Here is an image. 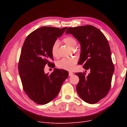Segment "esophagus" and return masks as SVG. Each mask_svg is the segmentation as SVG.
<instances>
[{
	"label": "esophagus",
	"instance_id": "1",
	"mask_svg": "<svg viewBox=\"0 0 127 127\" xmlns=\"http://www.w3.org/2000/svg\"><path fill=\"white\" fill-rule=\"evenodd\" d=\"M73 72H69V76H71L72 75H73Z\"/></svg>",
	"mask_w": 127,
	"mask_h": 127
}]
</instances>
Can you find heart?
<instances>
[{
	"mask_svg": "<svg viewBox=\"0 0 127 127\" xmlns=\"http://www.w3.org/2000/svg\"><path fill=\"white\" fill-rule=\"evenodd\" d=\"M63 41L71 49L75 48L77 46V41L76 39L73 37H71V36H67V37H65L63 39ZM58 47L59 43L57 41L54 42L51 47V50L52 55L55 58H57L58 57ZM76 63L77 59L75 58H65L57 62V66L58 68L61 69L71 71L74 69Z\"/></svg>",
	"mask_w": 127,
	"mask_h": 127,
	"instance_id": "obj_1",
	"label": "heart"
}]
</instances>
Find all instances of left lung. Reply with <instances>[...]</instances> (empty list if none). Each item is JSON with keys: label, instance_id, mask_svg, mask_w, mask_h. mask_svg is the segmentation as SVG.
I'll return each mask as SVG.
<instances>
[{"label": "left lung", "instance_id": "obj_1", "mask_svg": "<svg viewBox=\"0 0 127 127\" xmlns=\"http://www.w3.org/2000/svg\"><path fill=\"white\" fill-rule=\"evenodd\" d=\"M66 33L73 34L81 45L78 64L90 73H75L79 78L77 92L84 101L94 104L104 98L111 86L114 65L108 41L103 33L93 26L68 28Z\"/></svg>", "mask_w": 127, "mask_h": 127}]
</instances>
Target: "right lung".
<instances>
[{
  "instance_id": "right-lung-1",
  "label": "right lung",
  "mask_w": 127,
  "mask_h": 127,
  "mask_svg": "<svg viewBox=\"0 0 127 127\" xmlns=\"http://www.w3.org/2000/svg\"><path fill=\"white\" fill-rule=\"evenodd\" d=\"M62 29L43 27L33 31L26 38L19 62V71L26 94L34 102L46 104L58 95L68 72L55 69L52 73L45 74L47 64L54 67L50 62L53 56L51 47L63 33Z\"/></svg>"
}]
</instances>
